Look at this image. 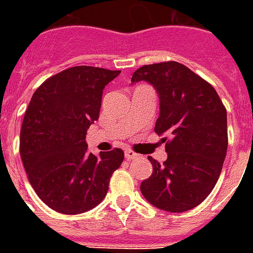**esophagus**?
Listing matches in <instances>:
<instances>
[{
    "label": "esophagus",
    "mask_w": 253,
    "mask_h": 253,
    "mask_svg": "<svg viewBox=\"0 0 253 253\" xmlns=\"http://www.w3.org/2000/svg\"><path fill=\"white\" fill-rule=\"evenodd\" d=\"M125 157H126L127 160H134L137 159L138 154L135 153V152H132L131 149H126V150H125Z\"/></svg>",
    "instance_id": "obj_1"
}]
</instances>
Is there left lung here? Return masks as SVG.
Returning a JSON list of instances; mask_svg holds the SVG:
<instances>
[{"mask_svg":"<svg viewBox=\"0 0 253 253\" xmlns=\"http://www.w3.org/2000/svg\"><path fill=\"white\" fill-rule=\"evenodd\" d=\"M132 83L148 81L160 97L154 131L163 138L168 159L148 157L152 176L141 183L149 203L169 212L194 209L206 199L222 170L228 150L226 108L212 85L175 61L137 69Z\"/></svg>","mask_w":253,"mask_h":253,"instance_id":"left-lung-1","label":"left lung"}]
</instances>
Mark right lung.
Instances as JSON below:
<instances>
[{
  "label": "right lung",
  "mask_w": 253,
  "mask_h": 253,
  "mask_svg": "<svg viewBox=\"0 0 253 253\" xmlns=\"http://www.w3.org/2000/svg\"><path fill=\"white\" fill-rule=\"evenodd\" d=\"M121 70L74 66L47 78L31 99L20 156L36 195L62 214H81L107 195L122 149L89 153L86 130L99 119L103 89Z\"/></svg>",
  "instance_id": "add662e5"
}]
</instances>
